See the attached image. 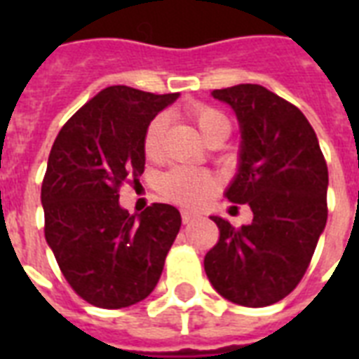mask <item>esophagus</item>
<instances>
[{
    "label": "esophagus",
    "instance_id": "34e87169",
    "mask_svg": "<svg viewBox=\"0 0 359 359\" xmlns=\"http://www.w3.org/2000/svg\"><path fill=\"white\" fill-rule=\"evenodd\" d=\"M197 214L196 212H191V210H182V222L184 224H190L191 219H196Z\"/></svg>",
    "mask_w": 359,
    "mask_h": 359
}]
</instances>
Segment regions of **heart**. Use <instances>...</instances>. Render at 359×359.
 I'll list each match as a JSON object with an SVG mask.
<instances>
[{"label": "heart", "instance_id": "b5f03b06", "mask_svg": "<svg viewBox=\"0 0 359 359\" xmlns=\"http://www.w3.org/2000/svg\"><path fill=\"white\" fill-rule=\"evenodd\" d=\"M188 117L196 124L197 132L205 141L216 140V137H227L231 130L229 119L222 111L208 106H191L188 109ZM162 117H156L147 126L145 137H143V149L149 158H158L162 152L163 137ZM214 179L207 171L196 168H175L160 179V190L168 199L180 205H199L207 199L214 190Z\"/></svg>", "mask_w": 359, "mask_h": 359}]
</instances>
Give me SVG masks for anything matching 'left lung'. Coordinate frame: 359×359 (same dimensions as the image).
<instances>
[{
    "instance_id": "8db88e82",
    "label": "left lung",
    "mask_w": 359,
    "mask_h": 359,
    "mask_svg": "<svg viewBox=\"0 0 359 359\" xmlns=\"http://www.w3.org/2000/svg\"><path fill=\"white\" fill-rule=\"evenodd\" d=\"M235 111L238 168L225 190L245 203L253 222L235 229L210 216L219 240L205 255V272L225 300L264 307L283 300L304 278L328 219V165L306 115L255 83L210 93Z\"/></svg>"
}]
</instances>
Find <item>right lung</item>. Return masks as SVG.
I'll list each match as a JSON object with an SVG mask.
<instances>
[{"instance_id": "add662e5", "label": "right lung", "mask_w": 359, "mask_h": 359, "mask_svg": "<svg viewBox=\"0 0 359 359\" xmlns=\"http://www.w3.org/2000/svg\"><path fill=\"white\" fill-rule=\"evenodd\" d=\"M177 98L106 87L53 141L41 190L44 235L65 279L93 306L121 309L145 300L179 235L177 208L154 203L130 214L117 194L143 173L147 126Z\"/></svg>"}]
</instances>
